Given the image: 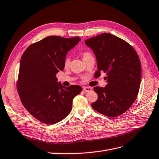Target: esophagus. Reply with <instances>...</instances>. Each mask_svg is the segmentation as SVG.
I'll return each instance as SVG.
<instances>
[{
	"instance_id": "1",
	"label": "esophagus",
	"mask_w": 159,
	"mask_h": 159,
	"mask_svg": "<svg viewBox=\"0 0 159 159\" xmlns=\"http://www.w3.org/2000/svg\"><path fill=\"white\" fill-rule=\"evenodd\" d=\"M92 90V88H90V87H84V91L85 92H89V91H91Z\"/></svg>"
}]
</instances>
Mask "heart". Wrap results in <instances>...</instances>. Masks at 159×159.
<instances>
[{
    "label": "heart",
    "mask_w": 159,
    "mask_h": 159,
    "mask_svg": "<svg viewBox=\"0 0 159 159\" xmlns=\"http://www.w3.org/2000/svg\"><path fill=\"white\" fill-rule=\"evenodd\" d=\"M81 56H82L83 60H85V59L88 58V57L92 56V55H91V53H89L88 52H83L82 54H81ZM70 64V59L68 58V57H66V59L64 60V67H65V68H68V67H69Z\"/></svg>",
    "instance_id": "b5f03b06"
}]
</instances>
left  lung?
<instances>
[{
  "instance_id": "8db88e82",
  "label": "left lung",
  "mask_w": 159,
  "mask_h": 159,
  "mask_svg": "<svg viewBox=\"0 0 159 159\" xmlns=\"http://www.w3.org/2000/svg\"><path fill=\"white\" fill-rule=\"evenodd\" d=\"M94 52L98 65L95 77L107 74V84L93 88L98 99L91 107L105 116L115 117L124 113L135 101L140 88L141 65L133 48L109 33L85 41Z\"/></svg>"
}]
</instances>
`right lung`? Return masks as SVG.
Returning a JSON list of instances; mask_svg holds the SVG:
<instances>
[{"label":"right lung","mask_w":159,"mask_h":159,"mask_svg":"<svg viewBox=\"0 0 159 159\" xmlns=\"http://www.w3.org/2000/svg\"><path fill=\"white\" fill-rule=\"evenodd\" d=\"M80 40L50 36L28 46L21 57L18 93L28 111L43 123L55 124L68 116L73 99L82 90L76 85L64 87L56 76L64 69L67 53Z\"/></svg>","instance_id":"1"}]
</instances>
